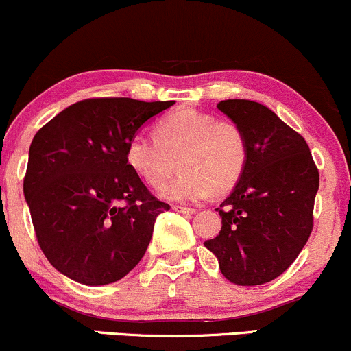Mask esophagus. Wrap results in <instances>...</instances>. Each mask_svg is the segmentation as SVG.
<instances>
[{
    "instance_id": "esophagus-1",
    "label": "esophagus",
    "mask_w": 351,
    "mask_h": 351,
    "mask_svg": "<svg viewBox=\"0 0 351 351\" xmlns=\"http://www.w3.org/2000/svg\"><path fill=\"white\" fill-rule=\"evenodd\" d=\"M174 210H177V213H182V214H194L195 213L194 207H187V206H174Z\"/></svg>"
}]
</instances>
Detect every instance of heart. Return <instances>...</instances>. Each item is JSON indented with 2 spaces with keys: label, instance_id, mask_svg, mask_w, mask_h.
Listing matches in <instances>:
<instances>
[{
  "label": "heart",
  "instance_id": "obj_1",
  "mask_svg": "<svg viewBox=\"0 0 351 351\" xmlns=\"http://www.w3.org/2000/svg\"><path fill=\"white\" fill-rule=\"evenodd\" d=\"M176 159L182 172L162 187V197L201 201L213 189L224 194L236 186L246 169V135L232 120L179 110L159 120L156 135L137 132L127 142V165L150 187H160L171 177Z\"/></svg>",
  "mask_w": 351,
  "mask_h": 351
}]
</instances>
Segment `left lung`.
Wrapping results in <instances>:
<instances>
[{
    "instance_id": "8db88e82",
    "label": "left lung",
    "mask_w": 351,
    "mask_h": 351,
    "mask_svg": "<svg viewBox=\"0 0 351 351\" xmlns=\"http://www.w3.org/2000/svg\"><path fill=\"white\" fill-rule=\"evenodd\" d=\"M217 108L243 129L247 162L216 209L219 234L204 246L219 259L226 280L265 285L291 266L311 234L318 169L306 141L265 105L236 99Z\"/></svg>"
}]
</instances>
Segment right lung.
<instances>
[{"instance_id":"1","label":"right lung","mask_w":351,"mask_h":351,"mask_svg":"<svg viewBox=\"0 0 351 351\" xmlns=\"http://www.w3.org/2000/svg\"><path fill=\"white\" fill-rule=\"evenodd\" d=\"M174 101L86 99L43 125L23 180L36 239L55 269L86 286L122 280L144 258L157 216L125 160L138 129Z\"/></svg>"}]
</instances>
